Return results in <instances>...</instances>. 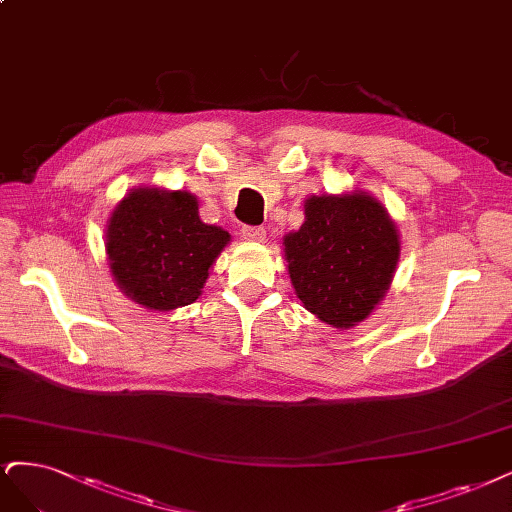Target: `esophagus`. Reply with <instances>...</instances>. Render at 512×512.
Returning <instances> with one entry per match:
<instances>
[{
    "instance_id": "obj_1",
    "label": "esophagus",
    "mask_w": 512,
    "mask_h": 512,
    "mask_svg": "<svg viewBox=\"0 0 512 512\" xmlns=\"http://www.w3.org/2000/svg\"><path fill=\"white\" fill-rule=\"evenodd\" d=\"M241 235H243V239L258 241V243H262L264 239H267V231H264V226L245 224V226H241Z\"/></svg>"
}]
</instances>
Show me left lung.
Instances as JSON below:
<instances>
[{
	"mask_svg": "<svg viewBox=\"0 0 512 512\" xmlns=\"http://www.w3.org/2000/svg\"><path fill=\"white\" fill-rule=\"evenodd\" d=\"M292 286L322 322L349 328L375 309L400 254L396 226L373 197H311L305 224L286 237Z\"/></svg>",
	"mask_w": 512,
	"mask_h": 512,
	"instance_id": "obj_1",
	"label": "left lung"
}]
</instances>
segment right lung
<instances>
[{"instance_id": "add662e5", "label": "right lung", "mask_w": 512, "mask_h": 512, "mask_svg": "<svg viewBox=\"0 0 512 512\" xmlns=\"http://www.w3.org/2000/svg\"><path fill=\"white\" fill-rule=\"evenodd\" d=\"M228 239L222 228L201 222L190 192L137 188L114 209L105 250L116 284L129 298L171 311L197 301Z\"/></svg>"}]
</instances>
